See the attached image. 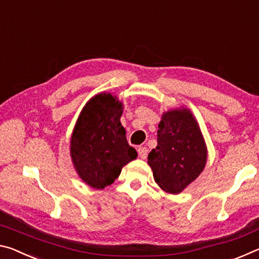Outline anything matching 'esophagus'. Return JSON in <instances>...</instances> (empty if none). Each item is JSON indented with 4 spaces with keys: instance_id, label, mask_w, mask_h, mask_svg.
Here are the masks:
<instances>
[{
    "instance_id": "34e87169",
    "label": "esophagus",
    "mask_w": 259,
    "mask_h": 259,
    "mask_svg": "<svg viewBox=\"0 0 259 259\" xmlns=\"http://www.w3.org/2000/svg\"><path fill=\"white\" fill-rule=\"evenodd\" d=\"M138 154H139V156H140V159H143V160H145L146 157H147V148L146 147H138Z\"/></svg>"
}]
</instances>
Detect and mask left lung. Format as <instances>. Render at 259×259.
Instances as JSON below:
<instances>
[{
  "label": "left lung",
  "instance_id": "left-lung-1",
  "mask_svg": "<svg viewBox=\"0 0 259 259\" xmlns=\"http://www.w3.org/2000/svg\"><path fill=\"white\" fill-rule=\"evenodd\" d=\"M147 159L155 183L166 193L178 194L199 177L207 163V146L190 109L162 114L157 146Z\"/></svg>",
  "mask_w": 259,
  "mask_h": 259
}]
</instances>
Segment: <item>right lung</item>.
I'll use <instances>...</instances> for the list:
<instances>
[{
    "mask_svg": "<svg viewBox=\"0 0 259 259\" xmlns=\"http://www.w3.org/2000/svg\"><path fill=\"white\" fill-rule=\"evenodd\" d=\"M123 105L115 96L96 95L83 107L71 138V157L83 182L103 190L120 176L123 166L137 157L125 137L120 119Z\"/></svg>",
    "mask_w": 259,
    "mask_h": 259,
    "instance_id": "right-lung-1",
    "label": "right lung"
}]
</instances>
